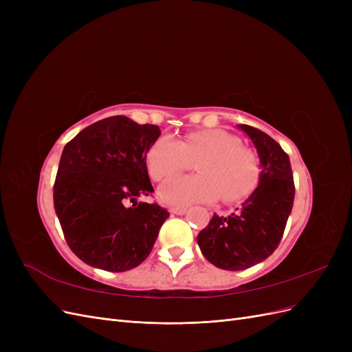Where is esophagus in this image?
Here are the masks:
<instances>
[{
    "mask_svg": "<svg viewBox=\"0 0 352 352\" xmlns=\"http://www.w3.org/2000/svg\"><path fill=\"white\" fill-rule=\"evenodd\" d=\"M186 211H188L186 207H172V208H170V212H173V214H176V216H184Z\"/></svg>",
    "mask_w": 352,
    "mask_h": 352,
    "instance_id": "obj_1",
    "label": "esophagus"
}]
</instances>
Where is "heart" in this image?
<instances>
[{"label": "heart", "instance_id": "heart-1", "mask_svg": "<svg viewBox=\"0 0 352 352\" xmlns=\"http://www.w3.org/2000/svg\"><path fill=\"white\" fill-rule=\"evenodd\" d=\"M197 162L199 175L172 176L158 189L170 206H189L223 198L236 202L247 198L260 179L258 160L250 148L239 145L236 136L220 129H201L182 140L160 136L146 154L151 179L162 180Z\"/></svg>", "mask_w": 352, "mask_h": 352}]
</instances>
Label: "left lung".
Masks as SVG:
<instances>
[{
    "mask_svg": "<svg viewBox=\"0 0 352 352\" xmlns=\"http://www.w3.org/2000/svg\"><path fill=\"white\" fill-rule=\"evenodd\" d=\"M238 127L257 148L260 184L230 216H212L197 238L202 255L211 264L233 272L252 267L279 247L295 197L291 162L282 146L252 126Z\"/></svg>",
    "mask_w": 352,
    "mask_h": 352,
    "instance_id": "1",
    "label": "left lung"
}]
</instances>
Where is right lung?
<instances>
[{
  "instance_id": "1",
  "label": "right lung",
  "mask_w": 352,
  "mask_h": 352,
  "mask_svg": "<svg viewBox=\"0 0 352 352\" xmlns=\"http://www.w3.org/2000/svg\"><path fill=\"white\" fill-rule=\"evenodd\" d=\"M162 135L155 124L113 116L85 127L63 150L54 208L66 242L92 267L126 272L150 255L170 216L155 202L146 154Z\"/></svg>"
}]
</instances>
